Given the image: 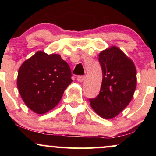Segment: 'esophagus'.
<instances>
[{"label": "esophagus", "instance_id": "34e87169", "mask_svg": "<svg viewBox=\"0 0 156 156\" xmlns=\"http://www.w3.org/2000/svg\"><path fill=\"white\" fill-rule=\"evenodd\" d=\"M84 79V76H77V80L79 82H82Z\"/></svg>", "mask_w": 156, "mask_h": 156}]
</instances>
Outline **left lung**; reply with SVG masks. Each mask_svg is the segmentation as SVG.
Listing matches in <instances>:
<instances>
[{"mask_svg": "<svg viewBox=\"0 0 156 156\" xmlns=\"http://www.w3.org/2000/svg\"><path fill=\"white\" fill-rule=\"evenodd\" d=\"M103 80L98 95L89 99L101 117H115L131 101L136 87V69L121 50L113 46L99 54Z\"/></svg>", "mask_w": 156, "mask_h": 156, "instance_id": "8db88e82", "label": "left lung"}]
</instances>
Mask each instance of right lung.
Segmentation results:
<instances>
[{
  "mask_svg": "<svg viewBox=\"0 0 156 156\" xmlns=\"http://www.w3.org/2000/svg\"><path fill=\"white\" fill-rule=\"evenodd\" d=\"M72 76L69 66L60 55L39 51L20 67L17 88L27 106L42 114L59 103L73 82Z\"/></svg>",
  "mask_w": 156,
  "mask_h": 156,
  "instance_id": "add662e5",
  "label": "right lung"
}]
</instances>
